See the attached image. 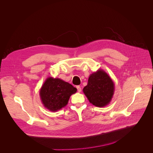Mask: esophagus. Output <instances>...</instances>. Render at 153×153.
Returning a JSON list of instances; mask_svg holds the SVG:
<instances>
[{
    "instance_id": "34e87169",
    "label": "esophagus",
    "mask_w": 153,
    "mask_h": 153,
    "mask_svg": "<svg viewBox=\"0 0 153 153\" xmlns=\"http://www.w3.org/2000/svg\"><path fill=\"white\" fill-rule=\"evenodd\" d=\"M76 89H77V91H78V92H81V87H80V86H79V85H78V86H76Z\"/></svg>"
}]
</instances>
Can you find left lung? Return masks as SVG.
<instances>
[{"mask_svg": "<svg viewBox=\"0 0 153 153\" xmlns=\"http://www.w3.org/2000/svg\"><path fill=\"white\" fill-rule=\"evenodd\" d=\"M115 84L110 76L103 69L90 75L87 85L83 92L89 102L98 107L108 105L112 99Z\"/></svg>", "mask_w": 153, "mask_h": 153, "instance_id": "obj_1", "label": "left lung"}]
</instances>
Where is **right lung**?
<instances>
[{"mask_svg": "<svg viewBox=\"0 0 153 153\" xmlns=\"http://www.w3.org/2000/svg\"><path fill=\"white\" fill-rule=\"evenodd\" d=\"M76 88L58 78L48 77L39 90V96L45 107L57 112L68 105L70 96L76 93Z\"/></svg>", "mask_w": 153, "mask_h": 153, "instance_id": "obj_1", "label": "right lung"}]
</instances>
